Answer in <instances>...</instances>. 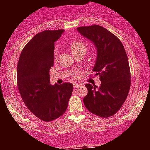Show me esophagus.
Returning <instances> with one entry per match:
<instances>
[{"mask_svg":"<svg viewBox=\"0 0 150 150\" xmlns=\"http://www.w3.org/2000/svg\"><path fill=\"white\" fill-rule=\"evenodd\" d=\"M73 86H74V88H78V87L79 86V85L76 84V83H74V84H73Z\"/></svg>","mask_w":150,"mask_h":150,"instance_id":"obj_1","label":"esophagus"}]
</instances>
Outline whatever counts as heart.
I'll list each match as a JSON object with an SVG mask.
<instances>
[{
	"label": "heart",
	"mask_w": 150,
	"mask_h": 150,
	"mask_svg": "<svg viewBox=\"0 0 150 150\" xmlns=\"http://www.w3.org/2000/svg\"><path fill=\"white\" fill-rule=\"evenodd\" d=\"M71 50L72 51V53L74 55H76L77 54L80 53V52H86L88 51V45L87 43L83 40H75L71 43L70 45ZM53 57L55 60L58 59L59 57V49L55 48L53 52Z\"/></svg>",
	"instance_id": "obj_1"
}]
</instances>
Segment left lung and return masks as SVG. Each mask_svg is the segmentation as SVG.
Returning <instances> with one entry per match:
<instances>
[{
	"label": "left lung",
	"mask_w": 150,
	"mask_h": 150,
	"mask_svg": "<svg viewBox=\"0 0 150 150\" xmlns=\"http://www.w3.org/2000/svg\"><path fill=\"white\" fill-rule=\"evenodd\" d=\"M76 29L96 48L93 71L101 81L99 87L86 85L88 94L83 102L93 114L109 117L121 108L130 89L131 73L127 54L119 38L105 28L95 25Z\"/></svg>",
	"instance_id": "left-lung-1"
}]
</instances>
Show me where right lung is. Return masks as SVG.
<instances>
[{"mask_svg": "<svg viewBox=\"0 0 150 150\" xmlns=\"http://www.w3.org/2000/svg\"><path fill=\"white\" fill-rule=\"evenodd\" d=\"M64 30H43L36 34L22 50L17 65V83L26 107L45 122L60 117L67 108L72 83L50 84L55 42Z\"/></svg>", "mask_w": 150, "mask_h": 150, "instance_id": "add662e5", "label": "right lung"}]
</instances>
